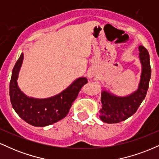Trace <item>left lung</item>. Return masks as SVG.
<instances>
[{
	"instance_id": "left-lung-1",
	"label": "left lung",
	"mask_w": 159,
	"mask_h": 159,
	"mask_svg": "<svg viewBox=\"0 0 159 159\" xmlns=\"http://www.w3.org/2000/svg\"><path fill=\"white\" fill-rule=\"evenodd\" d=\"M139 57L142 72L138 88L129 96L120 97L110 92H102V109L99 117L106 123H117L132 116L145 98L151 77V67L148 51L143 45L139 46Z\"/></svg>"
}]
</instances>
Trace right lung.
Masks as SVG:
<instances>
[{
    "label": "right lung",
    "mask_w": 159,
    "mask_h": 159,
    "mask_svg": "<svg viewBox=\"0 0 159 159\" xmlns=\"http://www.w3.org/2000/svg\"><path fill=\"white\" fill-rule=\"evenodd\" d=\"M24 58L21 53L12 69L10 83V96L12 107L21 119L37 127L52 125L68 114L81 87L87 83L86 78H78L61 93L53 97L34 98L21 92L17 84L19 72Z\"/></svg>",
    "instance_id": "1"
}]
</instances>
